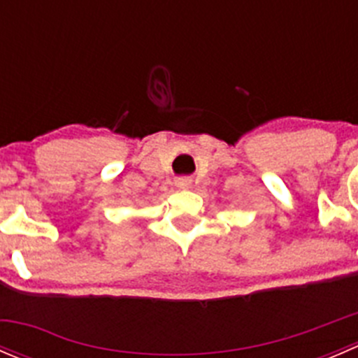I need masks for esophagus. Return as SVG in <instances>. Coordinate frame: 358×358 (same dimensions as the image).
Masks as SVG:
<instances>
[{
  "label": "esophagus",
  "mask_w": 358,
  "mask_h": 358,
  "mask_svg": "<svg viewBox=\"0 0 358 358\" xmlns=\"http://www.w3.org/2000/svg\"><path fill=\"white\" fill-rule=\"evenodd\" d=\"M175 185H176V189L187 190V189H190V185H192V180L187 178V176H183V178H176Z\"/></svg>",
  "instance_id": "esophagus-1"
}]
</instances>
